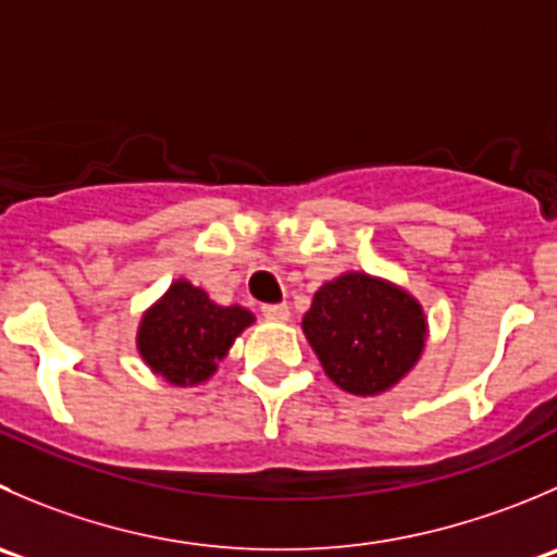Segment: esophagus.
<instances>
[{
  "label": "esophagus",
  "mask_w": 557,
  "mask_h": 557,
  "mask_svg": "<svg viewBox=\"0 0 557 557\" xmlns=\"http://www.w3.org/2000/svg\"><path fill=\"white\" fill-rule=\"evenodd\" d=\"M261 315L267 321H288L290 310L288 305H261Z\"/></svg>",
  "instance_id": "obj_1"
}]
</instances>
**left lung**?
Wrapping results in <instances>:
<instances>
[{
    "mask_svg": "<svg viewBox=\"0 0 557 557\" xmlns=\"http://www.w3.org/2000/svg\"><path fill=\"white\" fill-rule=\"evenodd\" d=\"M326 375L350 394H377L399 381L424 348L422 307L405 290L350 272L312 296L301 321Z\"/></svg>",
    "mask_w": 557,
    "mask_h": 557,
    "instance_id": "obj_1",
    "label": "left lung"
}]
</instances>
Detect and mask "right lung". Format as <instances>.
<instances>
[{"mask_svg":"<svg viewBox=\"0 0 557 557\" xmlns=\"http://www.w3.org/2000/svg\"><path fill=\"white\" fill-rule=\"evenodd\" d=\"M252 315L242 307H220L196 285L174 283L144 315L138 350L158 375L176 386L201 383L218 370L231 343Z\"/></svg>","mask_w":557,"mask_h":557,"instance_id":"obj_1","label":"right lung"}]
</instances>
